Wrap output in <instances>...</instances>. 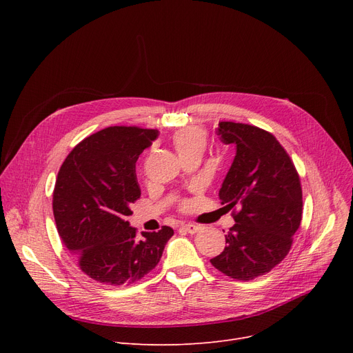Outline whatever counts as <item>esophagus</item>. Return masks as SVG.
I'll use <instances>...</instances> for the list:
<instances>
[{"mask_svg":"<svg viewBox=\"0 0 353 353\" xmlns=\"http://www.w3.org/2000/svg\"><path fill=\"white\" fill-rule=\"evenodd\" d=\"M181 229L183 230H186L188 233H197L199 230H200V226H197V225H192V223H188V225H183L181 226Z\"/></svg>","mask_w":353,"mask_h":353,"instance_id":"34e87169","label":"esophagus"}]
</instances>
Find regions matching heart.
<instances>
[{
  "label": "heart",
  "mask_w": 353,
  "mask_h": 353,
  "mask_svg": "<svg viewBox=\"0 0 353 353\" xmlns=\"http://www.w3.org/2000/svg\"><path fill=\"white\" fill-rule=\"evenodd\" d=\"M173 144L179 156L201 153L206 145V132L200 127L181 128L173 136Z\"/></svg>",
  "instance_id": "b5f03b06"
}]
</instances>
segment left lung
I'll use <instances>...</instances> for the list:
<instances>
[{
    "label": "left lung",
    "mask_w": 353,
    "mask_h": 353,
    "mask_svg": "<svg viewBox=\"0 0 353 353\" xmlns=\"http://www.w3.org/2000/svg\"><path fill=\"white\" fill-rule=\"evenodd\" d=\"M217 136L236 145L221 184V205L240 209L226 234L228 246L212 265L237 281L270 272L289 253L302 220V188L289 154L273 134L256 125L220 121Z\"/></svg>",
    "instance_id": "8db88e82"
}]
</instances>
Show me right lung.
Returning a JSON list of instances; mask_svg holds the SVG:
<instances>
[{
  "label": "right lung",
  "mask_w": 353,
  "mask_h": 353,
  "mask_svg": "<svg viewBox=\"0 0 353 353\" xmlns=\"http://www.w3.org/2000/svg\"><path fill=\"white\" fill-rule=\"evenodd\" d=\"M157 136L153 128L107 127L79 143L60 167L52 193L55 225L80 269L100 283L140 281L174 234L163 226L137 237L125 220L141 194L136 161Z\"/></svg>",
  "instance_id": "obj_1"
}]
</instances>
